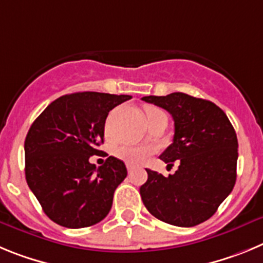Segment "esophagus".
Masks as SVG:
<instances>
[{
	"label": "esophagus",
	"instance_id": "obj_1",
	"mask_svg": "<svg viewBox=\"0 0 263 263\" xmlns=\"http://www.w3.org/2000/svg\"><path fill=\"white\" fill-rule=\"evenodd\" d=\"M127 172H128V174H131V173L134 172V167H132L131 165H127Z\"/></svg>",
	"mask_w": 263,
	"mask_h": 263
}]
</instances>
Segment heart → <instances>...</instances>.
<instances>
[{"label": "heart", "instance_id": "obj_1", "mask_svg": "<svg viewBox=\"0 0 263 263\" xmlns=\"http://www.w3.org/2000/svg\"><path fill=\"white\" fill-rule=\"evenodd\" d=\"M164 114L160 108L157 107H146L145 115L146 119H152L153 117H157V115ZM114 115V114H112ZM112 115L107 119L106 122V131H110L111 126V119H112ZM153 153V149L149 148V146H131V145H124L119 146V148L115 151V155L118 158H120L122 161H124L126 164L132 165V166H139V165L145 164L146 161L151 158Z\"/></svg>", "mask_w": 263, "mask_h": 263}]
</instances>
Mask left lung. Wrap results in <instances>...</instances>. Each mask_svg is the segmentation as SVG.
Wrapping results in <instances>:
<instances>
[{
  "label": "left lung",
  "instance_id": "8db88e82",
  "mask_svg": "<svg viewBox=\"0 0 263 263\" xmlns=\"http://www.w3.org/2000/svg\"><path fill=\"white\" fill-rule=\"evenodd\" d=\"M174 120L173 143L160 156L178 170L169 177L146 169L140 187L144 205L164 223L194 227L208 220L233 190L238 157L237 136L223 110L211 101L184 93L148 96Z\"/></svg>",
  "mask_w": 263,
  "mask_h": 263
}]
</instances>
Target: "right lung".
I'll return each mask as SVG.
<instances>
[{
	"mask_svg": "<svg viewBox=\"0 0 263 263\" xmlns=\"http://www.w3.org/2000/svg\"><path fill=\"white\" fill-rule=\"evenodd\" d=\"M131 96L84 91L63 96L35 119L25 140L28 187L44 214L67 228L99 223L110 212L114 191L127 177L124 162H89L103 143L108 112Z\"/></svg>",
	"mask_w": 263,
	"mask_h": 263,
	"instance_id": "1",
	"label": "right lung"
}]
</instances>
